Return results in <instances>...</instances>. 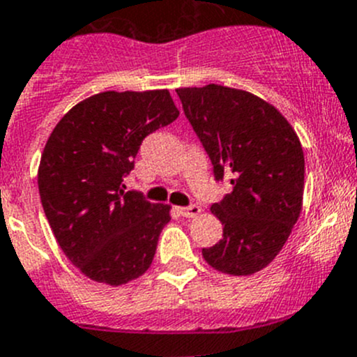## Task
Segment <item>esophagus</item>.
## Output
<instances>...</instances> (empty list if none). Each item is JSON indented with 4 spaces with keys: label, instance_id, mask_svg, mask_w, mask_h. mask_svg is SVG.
<instances>
[{
    "label": "esophagus",
    "instance_id": "34e87169",
    "mask_svg": "<svg viewBox=\"0 0 357 357\" xmlns=\"http://www.w3.org/2000/svg\"><path fill=\"white\" fill-rule=\"evenodd\" d=\"M200 211L202 209H200L199 206H195V204H192V206H188V207H179V213H181V216H185V218L199 216Z\"/></svg>",
    "mask_w": 357,
    "mask_h": 357
}]
</instances>
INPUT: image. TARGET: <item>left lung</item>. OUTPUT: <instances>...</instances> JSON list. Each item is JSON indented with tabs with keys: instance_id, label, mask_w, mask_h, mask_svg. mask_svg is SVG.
Returning a JSON list of instances; mask_svg holds the SVG:
<instances>
[{
	"instance_id": "1",
	"label": "left lung",
	"mask_w": 357,
	"mask_h": 357,
	"mask_svg": "<svg viewBox=\"0 0 357 357\" xmlns=\"http://www.w3.org/2000/svg\"><path fill=\"white\" fill-rule=\"evenodd\" d=\"M176 92L216 181L230 176L231 192L211 206L223 238L202 249L204 259L223 274H255L279 255L302 213L298 136L279 109L251 92L216 83Z\"/></svg>"
}]
</instances>
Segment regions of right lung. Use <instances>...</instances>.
<instances>
[{
	"mask_svg": "<svg viewBox=\"0 0 357 357\" xmlns=\"http://www.w3.org/2000/svg\"><path fill=\"white\" fill-rule=\"evenodd\" d=\"M179 116L169 91L101 92L73 106L41 153L38 188L55 241L92 281L127 284L150 268L171 206L123 192L148 134Z\"/></svg>",
	"mask_w": 357,
	"mask_h": 357,
	"instance_id": "1",
	"label": "right lung"
}]
</instances>
